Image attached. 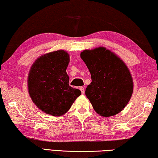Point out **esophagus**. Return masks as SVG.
I'll list each match as a JSON object with an SVG mask.
<instances>
[{
  "label": "esophagus",
  "mask_w": 158,
  "mask_h": 158,
  "mask_svg": "<svg viewBox=\"0 0 158 158\" xmlns=\"http://www.w3.org/2000/svg\"><path fill=\"white\" fill-rule=\"evenodd\" d=\"M80 89H81V91L82 94H85V88L83 87H81Z\"/></svg>",
  "instance_id": "esophagus-1"
}]
</instances>
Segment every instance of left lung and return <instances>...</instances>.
<instances>
[{
	"instance_id": "1",
	"label": "left lung",
	"mask_w": 158,
	"mask_h": 158,
	"mask_svg": "<svg viewBox=\"0 0 158 158\" xmlns=\"http://www.w3.org/2000/svg\"><path fill=\"white\" fill-rule=\"evenodd\" d=\"M81 57L92 76L85 94L95 112L109 117L122 111L133 92V81L128 66L103 46L84 50Z\"/></svg>"
}]
</instances>
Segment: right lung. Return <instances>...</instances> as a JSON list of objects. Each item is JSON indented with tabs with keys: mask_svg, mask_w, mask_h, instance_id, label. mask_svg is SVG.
<instances>
[{
	"mask_svg": "<svg viewBox=\"0 0 158 158\" xmlns=\"http://www.w3.org/2000/svg\"><path fill=\"white\" fill-rule=\"evenodd\" d=\"M70 58L64 50L52 51L39 57L29 71L27 90L36 106L47 114L60 117L67 112L79 89L69 86L66 68Z\"/></svg>",
	"mask_w": 158,
	"mask_h": 158,
	"instance_id": "add662e5",
	"label": "right lung"
}]
</instances>
